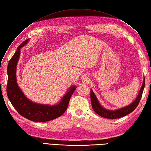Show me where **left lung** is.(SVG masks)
I'll return each instance as SVG.
<instances>
[{
  "label": "left lung",
  "mask_w": 151,
  "mask_h": 151,
  "mask_svg": "<svg viewBox=\"0 0 151 151\" xmlns=\"http://www.w3.org/2000/svg\"><path fill=\"white\" fill-rule=\"evenodd\" d=\"M145 86V79L144 80L142 86L141 87V89L140 90V92L138 94V96L135 99V101L130 104L129 106L124 107L123 108L117 109L115 111H109L108 109H104L103 108L101 105L99 104L96 96L94 94L93 90L91 91V104H92V107L94 109L95 112L98 115L101 116L102 117L109 118V119H116V118H119L123 116H125L133 111L134 109L138 106L139 102L140 101V99L142 96L143 91Z\"/></svg>",
  "instance_id": "left-lung-1"
}]
</instances>
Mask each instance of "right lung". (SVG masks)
Returning <instances> with one entry per match:
<instances>
[{"label":"right lung","mask_w":151,"mask_h":151,"mask_svg":"<svg viewBox=\"0 0 151 151\" xmlns=\"http://www.w3.org/2000/svg\"><path fill=\"white\" fill-rule=\"evenodd\" d=\"M28 40L29 39L25 40L19 45L8 63L7 94L14 108L21 116L36 122L50 121L65 113L76 88L75 86L71 87L60 103L55 106L39 104L29 101L18 87L16 81V65L20 55V49L28 43Z\"/></svg>","instance_id":"1"}]
</instances>
